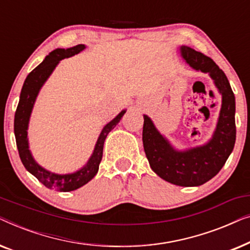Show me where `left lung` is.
<instances>
[{
    "mask_svg": "<svg viewBox=\"0 0 250 250\" xmlns=\"http://www.w3.org/2000/svg\"><path fill=\"white\" fill-rule=\"evenodd\" d=\"M184 62L208 74L222 95V104L213 135L204 145L176 149L152 119L143 115V148L150 167L159 177L180 187H199L216 175L231 155L235 143V98L224 71L210 58L181 45Z\"/></svg>",
    "mask_w": 250,
    "mask_h": 250,
    "instance_id": "8db88e82",
    "label": "left lung"
}]
</instances>
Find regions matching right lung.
<instances>
[{"mask_svg":"<svg viewBox=\"0 0 250 250\" xmlns=\"http://www.w3.org/2000/svg\"><path fill=\"white\" fill-rule=\"evenodd\" d=\"M85 49L86 46L84 44H78L69 49H56L47 54L45 59L26 77L21 92H20L19 104L15 115V136L22 165L46 188L58 190L60 192H69V191L80 189L97 175L99 165L102 159L104 140L109 132L118 124L126 112V109H123L114 119L104 125L87 163L75 172L64 174L51 172L41 166L33 157V153L29 149L28 126L37 95L61 60L78 54Z\"/></svg>","mask_w":250,"mask_h":250,"instance_id":"1","label":"right lung"}]
</instances>
